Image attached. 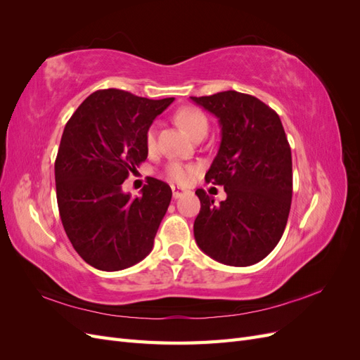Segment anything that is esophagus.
<instances>
[{
    "instance_id": "obj_1",
    "label": "esophagus",
    "mask_w": 360,
    "mask_h": 360,
    "mask_svg": "<svg viewBox=\"0 0 360 360\" xmlns=\"http://www.w3.org/2000/svg\"><path fill=\"white\" fill-rule=\"evenodd\" d=\"M171 189H172V197H174V198H176V200H177V198H180V197H183V195H184V193H186V189H183V188H177V186H172Z\"/></svg>"
}]
</instances>
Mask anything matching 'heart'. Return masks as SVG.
I'll return each mask as SVG.
<instances>
[{
    "instance_id": "heart-1",
    "label": "heart",
    "mask_w": 360,
    "mask_h": 360,
    "mask_svg": "<svg viewBox=\"0 0 360 360\" xmlns=\"http://www.w3.org/2000/svg\"><path fill=\"white\" fill-rule=\"evenodd\" d=\"M177 122L186 129V132L192 136L197 138L200 135H205L209 130V122L207 117L197 110V108H181L176 114ZM146 143L148 147H153L156 143V127L150 126L146 135ZM198 168L191 163H183L179 160H169L165 167V176L169 181L176 184H186L192 180V177L197 174Z\"/></svg>"
}]
</instances>
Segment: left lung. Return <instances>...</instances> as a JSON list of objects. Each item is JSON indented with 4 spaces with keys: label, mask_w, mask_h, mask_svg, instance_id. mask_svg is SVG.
I'll use <instances>...</instances> for the list:
<instances>
[{
    "label": "left lung",
    "mask_w": 360,
    "mask_h": 360,
    "mask_svg": "<svg viewBox=\"0 0 360 360\" xmlns=\"http://www.w3.org/2000/svg\"><path fill=\"white\" fill-rule=\"evenodd\" d=\"M191 99L219 122L221 144L205 181L226 192L219 204L204 189L195 192V242L222 264L252 266L275 249L288 219L292 163L284 127L254 96L230 90Z\"/></svg>",
    "instance_id": "left-lung-1"
}]
</instances>
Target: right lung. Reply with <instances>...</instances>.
<instances>
[{
	"mask_svg": "<svg viewBox=\"0 0 360 360\" xmlns=\"http://www.w3.org/2000/svg\"><path fill=\"white\" fill-rule=\"evenodd\" d=\"M172 102L99 90L64 127L56 159L60 217L76 252L96 269L132 267L153 249L171 188L150 179L143 195L132 197L122 184L147 159V130Z\"/></svg>",
	"mask_w": 360,
	"mask_h": 360,
	"instance_id": "1",
	"label": "right lung"
}]
</instances>
